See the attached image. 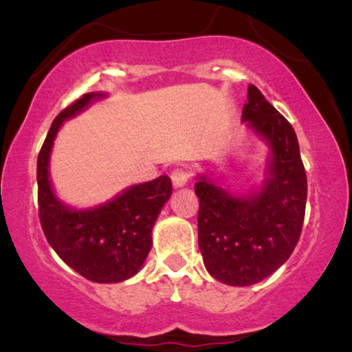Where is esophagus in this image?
I'll use <instances>...</instances> for the list:
<instances>
[{"label":"esophagus","mask_w":352,"mask_h":352,"mask_svg":"<svg viewBox=\"0 0 352 352\" xmlns=\"http://www.w3.org/2000/svg\"><path fill=\"white\" fill-rule=\"evenodd\" d=\"M188 172L185 170V168H175V170L172 172V184H173V187L175 188H182V187H185V185H187V182H188Z\"/></svg>","instance_id":"esophagus-1"}]
</instances>
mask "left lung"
<instances>
[{"label": "left lung", "instance_id": "obj_1", "mask_svg": "<svg viewBox=\"0 0 352 352\" xmlns=\"http://www.w3.org/2000/svg\"><path fill=\"white\" fill-rule=\"evenodd\" d=\"M241 120L268 148L265 175L248 192H232L223 175H197L199 246L207 272L230 286H250L293 253L305 220L306 172L292 124L250 84Z\"/></svg>", "mask_w": 352, "mask_h": 352}]
</instances>
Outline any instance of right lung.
Listing matches in <instances>:
<instances>
[{"instance_id": "right-lung-1", "label": "right lung", "mask_w": 352, "mask_h": 352, "mask_svg": "<svg viewBox=\"0 0 352 352\" xmlns=\"http://www.w3.org/2000/svg\"><path fill=\"white\" fill-rule=\"evenodd\" d=\"M107 98L89 92L52 122L38 157V201L41 227L60 260L94 283H120L140 272L152 248V228L172 195L167 175L124 188L94 207L76 208L56 195L50 162L56 135L66 120Z\"/></svg>"}]
</instances>
